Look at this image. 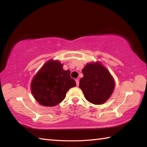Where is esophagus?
I'll return each instance as SVG.
<instances>
[{
  "instance_id": "obj_1",
  "label": "esophagus",
  "mask_w": 147,
  "mask_h": 147,
  "mask_svg": "<svg viewBox=\"0 0 147 147\" xmlns=\"http://www.w3.org/2000/svg\"><path fill=\"white\" fill-rule=\"evenodd\" d=\"M76 83L77 86H78V85H79V80L78 79L76 80Z\"/></svg>"
}]
</instances>
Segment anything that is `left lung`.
<instances>
[{"instance_id":"obj_1","label":"left lung","mask_w":147,"mask_h":147,"mask_svg":"<svg viewBox=\"0 0 147 147\" xmlns=\"http://www.w3.org/2000/svg\"><path fill=\"white\" fill-rule=\"evenodd\" d=\"M82 71L84 76L80 80L79 88L86 100L96 105L105 103L115 86L109 71L99 61L87 63Z\"/></svg>"}]
</instances>
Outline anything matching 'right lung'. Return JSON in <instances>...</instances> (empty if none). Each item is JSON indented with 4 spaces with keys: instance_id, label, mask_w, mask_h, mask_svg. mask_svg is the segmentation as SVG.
<instances>
[{
    "instance_id": "add662e5",
    "label": "right lung",
    "mask_w": 147,
    "mask_h": 147,
    "mask_svg": "<svg viewBox=\"0 0 147 147\" xmlns=\"http://www.w3.org/2000/svg\"><path fill=\"white\" fill-rule=\"evenodd\" d=\"M58 60L50 59L39 69L31 82V92L38 102L53 107L64 100L69 89L76 86L69 70L65 71Z\"/></svg>"
}]
</instances>
